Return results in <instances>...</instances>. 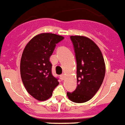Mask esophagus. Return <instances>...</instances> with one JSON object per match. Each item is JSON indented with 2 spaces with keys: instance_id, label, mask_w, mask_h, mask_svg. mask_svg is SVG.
I'll return each mask as SVG.
<instances>
[{
  "instance_id": "34e87169",
  "label": "esophagus",
  "mask_w": 125,
  "mask_h": 125,
  "mask_svg": "<svg viewBox=\"0 0 125 125\" xmlns=\"http://www.w3.org/2000/svg\"><path fill=\"white\" fill-rule=\"evenodd\" d=\"M64 77H65V75H64V74H62V75H61V79H62V80H64Z\"/></svg>"
}]
</instances>
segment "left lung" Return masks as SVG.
Wrapping results in <instances>:
<instances>
[{
	"instance_id": "1",
	"label": "left lung",
	"mask_w": 125,
	"mask_h": 125,
	"mask_svg": "<svg viewBox=\"0 0 125 125\" xmlns=\"http://www.w3.org/2000/svg\"><path fill=\"white\" fill-rule=\"evenodd\" d=\"M71 40L77 62V86L67 95L73 102L83 103L100 89L105 76V63L101 50L92 40L80 36H71Z\"/></svg>"
}]
</instances>
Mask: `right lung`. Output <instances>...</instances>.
I'll list each match as a JSON object with an SVG mask.
<instances>
[{
	"label": "right lung",
	"instance_id": "1",
	"mask_svg": "<svg viewBox=\"0 0 125 125\" xmlns=\"http://www.w3.org/2000/svg\"><path fill=\"white\" fill-rule=\"evenodd\" d=\"M64 37L44 33L30 40L22 54L20 72L27 92L39 101L46 100L58 85V79L52 74L50 57L56 44Z\"/></svg>",
	"mask_w": 125,
	"mask_h": 125
}]
</instances>
